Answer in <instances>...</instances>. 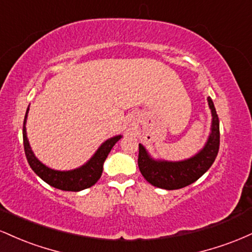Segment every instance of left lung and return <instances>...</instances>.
<instances>
[{
    "mask_svg": "<svg viewBox=\"0 0 252 252\" xmlns=\"http://www.w3.org/2000/svg\"><path fill=\"white\" fill-rule=\"evenodd\" d=\"M207 103L212 114L211 132L202 149L192 158L181 161L156 160L150 156L142 143L138 144V168L143 178L153 186L169 190L186 187L204 175L215 162L220 142L219 120L210 97H207Z\"/></svg>",
    "mask_w": 252,
    "mask_h": 252,
    "instance_id": "1",
    "label": "left lung"
}]
</instances>
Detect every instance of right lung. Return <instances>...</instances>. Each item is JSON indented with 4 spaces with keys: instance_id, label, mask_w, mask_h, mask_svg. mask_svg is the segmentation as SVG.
I'll return each mask as SVG.
<instances>
[{
    "instance_id": "obj_1",
    "label": "right lung",
    "mask_w": 252,
    "mask_h": 252,
    "mask_svg": "<svg viewBox=\"0 0 252 252\" xmlns=\"http://www.w3.org/2000/svg\"><path fill=\"white\" fill-rule=\"evenodd\" d=\"M28 111H30V106H28L27 111H26L22 135H24V147L26 158H27L28 163H30L31 168L34 170V173H35L37 176H40L43 181L47 182L50 186L62 190L79 192V190H83L94 186V185L99 180L100 175H102L104 161L108 158L112 147L122 138V135H116L114 136V137L108 138L106 141H104L88 162L84 163L83 166L78 167V168L71 170L52 169L50 167L46 166V164H43L41 161L34 155L33 150L31 148L30 141H28L27 137V131H26V123H27Z\"/></svg>"
}]
</instances>
